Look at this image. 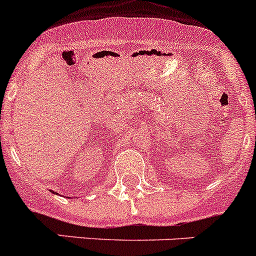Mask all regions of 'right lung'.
<instances>
[{
    "mask_svg": "<svg viewBox=\"0 0 256 256\" xmlns=\"http://www.w3.org/2000/svg\"><path fill=\"white\" fill-rule=\"evenodd\" d=\"M55 194H56V192H55Z\"/></svg>",
    "mask_w": 256,
    "mask_h": 256,
    "instance_id": "obj_1",
    "label": "right lung"
}]
</instances>
